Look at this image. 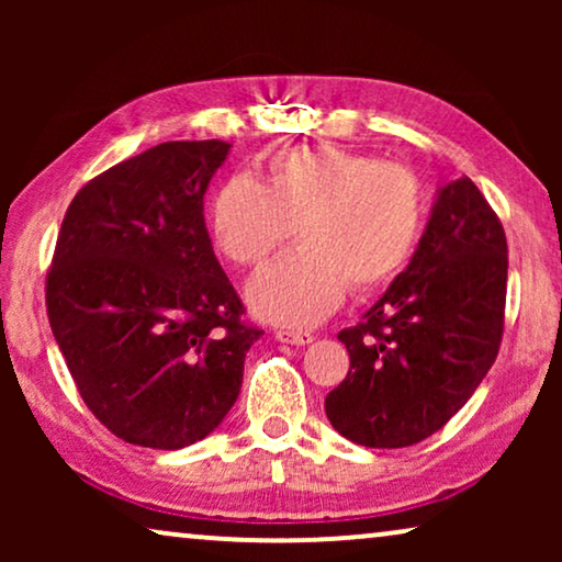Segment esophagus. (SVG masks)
<instances>
[{"label":"esophagus","mask_w":562,"mask_h":562,"mask_svg":"<svg viewBox=\"0 0 562 562\" xmlns=\"http://www.w3.org/2000/svg\"><path fill=\"white\" fill-rule=\"evenodd\" d=\"M276 340L289 342V345H310L314 340L312 333H302V329H276Z\"/></svg>","instance_id":"esophagus-1"}]
</instances>
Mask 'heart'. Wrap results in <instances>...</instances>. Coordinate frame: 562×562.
Wrapping results in <instances>:
<instances>
[{"label":"heart","mask_w":562,"mask_h":562,"mask_svg":"<svg viewBox=\"0 0 562 562\" xmlns=\"http://www.w3.org/2000/svg\"><path fill=\"white\" fill-rule=\"evenodd\" d=\"M427 196L412 168L333 145L281 150L263 183L233 176L210 206L222 256L263 266L294 235L302 248L258 273L248 302L260 319L312 327L348 294L386 289L412 263L425 227Z\"/></svg>","instance_id":"obj_1"}]
</instances>
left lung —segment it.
Listing matches in <instances>:
<instances>
[{
	"instance_id": "obj_1",
	"label": "left lung",
	"mask_w": 562,
	"mask_h": 562,
	"mask_svg": "<svg viewBox=\"0 0 562 562\" xmlns=\"http://www.w3.org/2000/svg\"><path fill=\"white\" fill-rule=\"evenodd\" d=\"M506 235L479 187L437 194L406 271L337 340L350 371L325 398L327 419L366 448L435 435L473 396L504 335Z\"/></svg>"
}]
</instances>
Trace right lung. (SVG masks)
<instances>
[{"mask_svg":"<svg viewBox=\"0 0 562 562\" xmlns=\"http://www.w3.org/2000/svg\"><path fill=\"white\" fill-rule=\"evenodd\" d=\"M222 140H171L99 173L60 225L45 279L53 337L91 414L130 445L179 450L233 409L263 329L222 271L204 194Z\"/></svg>","mask_w":562,"mask_h":562,"instance_id":"right-lung-1","label":"right lung"}]
</instances>
